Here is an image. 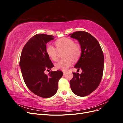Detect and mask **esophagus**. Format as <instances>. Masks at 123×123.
I'll return each mask as SVG.
<instances>
[{
    "instance_id": "34e87169",
    "label": "esophagus",
    "mask_w": 123,
    "mask_h": 123,
    "mask_svg": "<svg viewBox=\"0 0 123 123\" xmlns=\"http://www.w3.org/2000/svg\"><path fill=\"white\" fill-rule=\"evenodd\" d=\"M63 73H64V74L65 75V74H66V71H63Z\"/></svg>"
}]
</instances>
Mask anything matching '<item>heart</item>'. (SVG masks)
I'll use <instances>...</instances> for the list:
<instances>
[{"mask_svg": "<svg viewBox=\"0 0 123 123\" xmlns=\"http://www.w3.org/2000/svg\"><path fill=\"white\" fill-rule=\"evenodd\" d=\"M55 44L56 49L51 44H47L46 52L52 60L56 61L58 59V52L64 50L62 57L64 58L56 63L55 65L56 69L67 70L71 66L72 60L77 61L80 56L81 53L80 46L79 44L74 43L72 39L67 37L62 38L56 41Z\"/></svg>", "mask_w": 123, "mask_h": 123, "instance_id": "heart-1", "label": "heart"}]
</instances>
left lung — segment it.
<instances>
[{"label": "left lung", "instance_id": "8db88e82", "mask_svg": "<svg viewBox=\"0 0 123 123\" xmlns=\"http://www.w3.org/2000/svg\"><path fill=\"white\" fill-rule=\"evenodd\" d=\"M69 35L80 43L81 53L74 67L82 70L81 74L73 73L70 87L76 95L85 96L94 91L101 81L104 70L103 52L98 41L89 33L79 31Z\"/></svg>", "mask_w": 123, "mask_h": 123}]
</instances>
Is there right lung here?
Listing matches in <instances>:
<instances>
[{"label": "right lung", "mask_w": 123, "mask_h": 123, "mask_svg": "<svg viewBox=\"0 0 123 123\" xmlns=\"http://www.w3.org/2000/svg\"><path fill=\"white\" fill-rule=\"evenodd\" d=\"M54 36L44 34L33 36L25 43L20 56L19 66L25 83L33 93L43 98L53 96L57 91L58 80L63 75L59 70L46 74L44 71L54 67L46 52V44Z\"/></svg>", "instance_id": "add662e5"}]
</instances>
